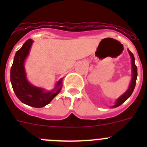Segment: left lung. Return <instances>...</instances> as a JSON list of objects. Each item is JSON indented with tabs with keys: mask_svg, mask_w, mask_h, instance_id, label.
Returning <instances> with one entry per match:
<instances>
[{
	"mask_svg": "<svg viewBox=\"0 0 147 147\" xmlns=\"http://www.w3.org/2000/svg\"><path fill=\"white\" fill-rule=\"evenodd\" d=\"M129 55H130L131 58H132V81L130 82V85H129V88L127 90V91H126L125 93L122 95L121 96L119 97V98L117 99V101L115 102V105H114L113 107H116L120 106L121 105L124 103L125 102L127 98H129L130 96L131 95H132V92L134 90L135 87H136V79H137V76H138V71H137V66L135 64V57L134 55L132 54V52H130L129 51Z\"/></svg>",
	"mask_w": 147,
	"mask_h": 147,
	"instance_id": "1",
	"label": "left lung"
}]
</instances>
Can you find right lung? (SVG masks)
Segmentation results:
<instances>
[{"label":"right lung","mask_w":147,"mask_h":147,"mask_svg":"<svg viewBox=\"0 0 147 147\" xmlns=\"http://www.w3.org/2000/svg\"><path fill=\"white\" fill-rule=\"evenodd\" d=\"M33 40L28 39L15 54L11 67L10 79L15 95L23 103L34 107H42L51 102L59 93L62 80L56 85L54 90L45 92L42 88H36L27 81L24 69V61L28 56Z\"/></svg>","instance_id":"add662e5"}]
</instances>
